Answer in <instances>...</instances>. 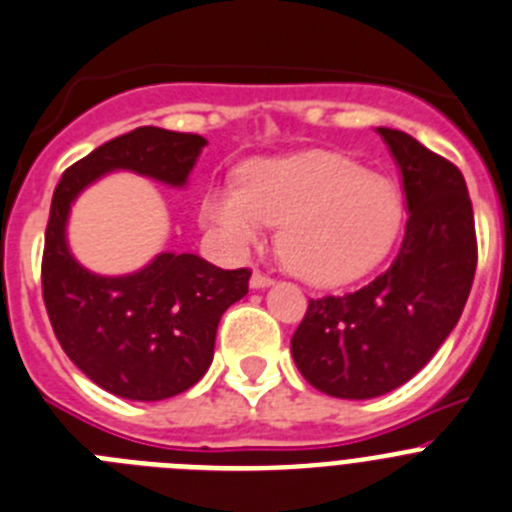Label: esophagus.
<instances>
[{
    "mask_svg": "<svg viewBox=\"0 0 512 512\" xmlns=\"http://www.w3.org/2000/svg\"><path fill=\"white\" fill-rule=\"evenodd\" d=\"M274 284V279H269L266 274H261V271H253L251 274V289H266Z\"/></svg>",
    "mask_w": 512,
    "mask_h": 512,
    "instance_id": "obj_1",
    "label": "esophagus"
}]
</instances>
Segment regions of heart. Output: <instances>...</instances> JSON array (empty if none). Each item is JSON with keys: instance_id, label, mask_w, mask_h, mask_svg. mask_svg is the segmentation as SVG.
<instances>
[{"instance_id": "heart-1", "label": "heart", "mask_w": 512, "mask_h": 512, "mask_svg": "<svg viewBox=\"0 0 512 512\" xmlns=\"http://www.w3.org/2000/svg\"><path fill=\"white\" fill-rule=\"evenodd\" d=\"M400 189L333 151L253 158L238 182L212 184L202 220L223 251L246 253L279 223L282 264L318 287L348 284L377 269L402 228Z\"/></svg>"}]
</instances>
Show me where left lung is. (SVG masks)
I'll return each instance as SVG.
<instances>
[{
  "label": "left lung",
  "mask_w": 512,
  "mask_h": 512,
  "mask_svg": "<svg viewBox=\"0 0 512 512\" xmlns=\"http://www.w3.org/2000/svg\"><path fill=\"white\" fill-rule=\"evenodd\" d=\"M377 133L400 169L408 205L400 253L359 292L310 300L292 336L302 377L341 400L387 395L413 379L459 323L477 269L461 171L402 130Z\"/></svg>",
  "instance_id": "8db88e82"
}]
</instances>
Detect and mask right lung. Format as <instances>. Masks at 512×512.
<instances>
[{
  "label": "right lung",
  "mask_w": 512,
  "mask_h": 512,
  "mask_svg": "<svg viewBox=\"0 0 512 512\" xmlns=\"http://www.w3.org/2000/svg\"><path fill=\"white\" fill-rule=\"evenodd\" d=\"M207 140L135 128L107 140L61 176L43 253V300L53 333L94 384L125 400L156 402L200 382L215 356L217 323L248 295L251 271H225L197 253H156L130 274H94L69 246L79 194L112 171L184 189Z\"/></svg>",
  "instance_id": "right-lung-1"
}]
</instances>
